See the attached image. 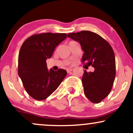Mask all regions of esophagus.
Returning <instances> with one entry per match:
<instances>
[{"label":"esophagus","instance_id":"obj_1","mask_svg":"<svg viewBox=\"0 0 133 133\" xmlns=\"http://www.w3.org/2000/svg\"><path fill=\"white\" fill-rule=\"evenodd\" d=\"M72 71V69H71V68L67 69V72H70Z\"/></svg>","mask_w":133,"mask_h":133}]
</instances>
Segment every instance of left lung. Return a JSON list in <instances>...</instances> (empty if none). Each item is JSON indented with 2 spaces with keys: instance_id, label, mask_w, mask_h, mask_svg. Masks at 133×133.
<instances>
[{
  "instance_id": "1",
  "label": "left lung",
  "mask_w": 133,
  "mask_h": 133,
  "mask_svg": "<svg viewBox=\"0 0 133 133\" xmlns=\"http://www.w3.org/2000/svg\"><path fill=\"white\" fill-rule=\"evenodd\" d=\"M68 37L80 43L84 51L81 61L93 67L94 72L84 71L82 83L87 98L99 103L111 92L116 76L115 56L108 42L97 34L82 30L68 34Z\"/></svg>"
}]
</instances>
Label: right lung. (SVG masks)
<instances>
[{"mask_svg":"<svg viewBox=\"0 0 133 133\" xmlns=\"http://www.w3.org/2000/svg\"><path fill=\"white\" fill-rule=\"evenodd\" d=\"M66 37L64 33H41L32 35L22 44L18 57V74L25 91L34 99H45L67 75L62 69L49 71L46 63L56 47Z\"/></svg>","mask_w":133,"mask_h":133,"instance_id":"obj_1","label":"right lung"}]
</instances>
